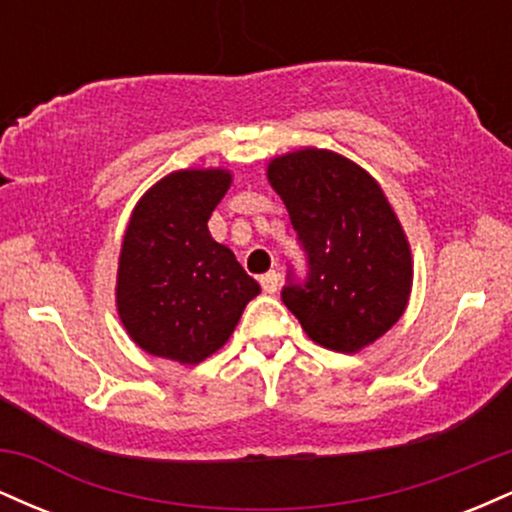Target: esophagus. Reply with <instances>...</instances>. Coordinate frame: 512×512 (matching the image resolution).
<instances>
[{
	"label": "esophagus",
	"instance_id": "esophagus-1",
	"mask_svg": "<svg viewBox=\"0 0 512 512\" xmlns=\"http://www.w3.org/2000/svg\"><path fill=\"white\" fill-rule=\"evenodd\" d=\"M260 284H262V291L264 293H274L276 286H279V274L276 272H267L260 276Z\"/></svg>",
	"mask_w": 512,
	"mask_h": 512
}]
</instances>
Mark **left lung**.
<instances>
[{
  "instance_id": "8db88e82",
  "label": "left lung",
  "mask_w": 512,
  "mask_h": 512,
  "mask_svg": "<svg viewBox=\"0 0 512 512\" xmlns=\"http://www.w3.org/2000/svg\"><path fill=\"white\" fill-rule=\"evenodd\" d=\"M267 180L289 209L310 276L281 298L315 344L356 354L407 310L414 260L380 182L337 151L303 146L276 156Z\"/></svg>"
}]
</instances>
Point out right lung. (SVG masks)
<instances>
[{"label": "right lung", "instance_id": "1", "mask_svg": "<svg viewBox=\"0 0 512 512\" xmlns=\"http://www.w3.org/2000/svg\"><path fill=\"white\" fill-rule=\"evenodd\" d=\"M226 168L168 173L134 204L120 245L115 305L146 354L197 366L236 330L260 284L209 233L231 187Z\"/></svg>", "mask_w": 512, "mask_h": 512}]
</instances>
